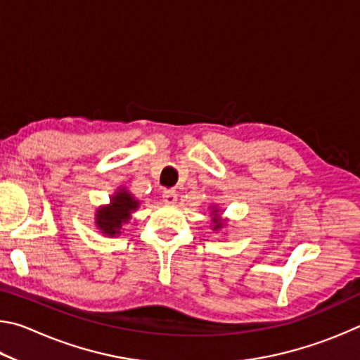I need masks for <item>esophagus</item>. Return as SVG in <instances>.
Wrapping results in <instances>:
<instances>
[{
    "label": "esophagus",
    "instance_id": "1",
    "mask_svg": "<svg viewBox=\"0 0 360 360\" xmlns=\"http://www.w3.org/2000/svg\"><path fill=\"white\" fill-rule=\"evenodd\" d=\"M162 198H163V202H165V203L174 205L176 202H178V193H176L174 191H165L162 193Z\"/></svg>",
    "mask_w": 360,
    "mask_h": 360
}]
</instances>
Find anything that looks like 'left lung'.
I'll use <instances>...</instances> for the list:
<instances>
[{"mask_svg":"<svg viewBox=\"0 0 360 360\" xmlns=\"http://www.w3.org/2000/svg\"><path fill=\"white\" fill-rule=\"evenodd\" d=\"M212 214H214V217H212V230H221L225 225V221H222V219L219 217L217 208H212Z\"/></svg>","mask_w":360,"mask_h":360,"instance_id":"left-lung-1","label":"left lung"}]
</instances>
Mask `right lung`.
<instances>
[{
  "instance_id": "1",
  "label": "right lung",
  "mask_w": 360,
  "mask_h": 360,
  "mask_svg": "<svg viewBox=\"0 0 360 360\" xmlns=\"http://www.w3.org/2000/svg\"><path fill=\"white\" fill-rule=\"evenodd\" d=\"M139 206L138 200L125 188H119L111 197V203L101 206L96 211L95 224L101 230L103 235L115 236L120 233L122 225L129 222L133 211H136Z\"/></svg>"
}]
</instances>
